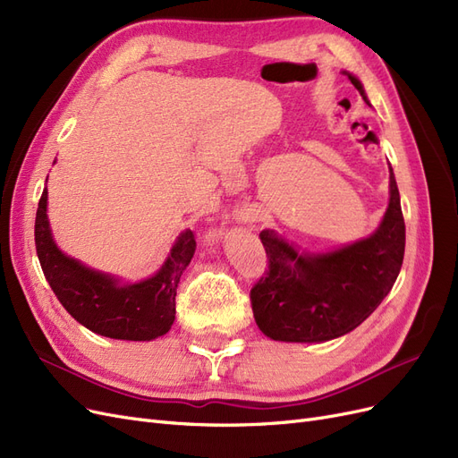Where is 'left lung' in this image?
<instances>
[{
    "mask_svg": "<svg viewBox=\"0 0 458 458\" xmlns=\"http://www.w3.org/2000/svg\"><path fill=\"white\" fill-rule=\"evenodd\" d=\"M369 105L363 83L344 72ZM390 169V199L378 228L363 240L323 253L301 250L274 230H262L267 277L250 289L259 329L272 341L326 343L371 316L392 291L405 253L400 190Z\"/></svg>",
    "mask_w": 458,
    "mask_h": 458,
    "instance_id": "left-lung-1",
    "label": "left lung"
}]
</instances>
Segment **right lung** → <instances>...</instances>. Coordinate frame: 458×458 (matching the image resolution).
I'll return each mask as SVG.
<instances>
[{"label":"right lung","instance_id":"1","mask_svg":"<svg viewBox=\"0 0 458 458\" xmlns=\"http://www.w3.org/2000/svg\"><path fill=\"white\" fill-rule=\"evenodd\" d=\"M36 250L56 299L83 327L117 341H154L173 326L176 287L194 257L196 240L190 230L181 232L154 276L135 284L123 282L58 249L47 216L46 188L36 213Z\"/></svg>","mask_w":458,"mask_h":458}]
</instances>
